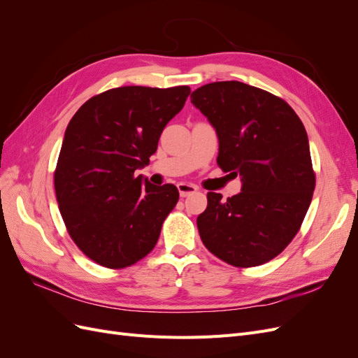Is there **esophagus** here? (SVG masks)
Returning a JSON list of instances; mask_svg holds the SVG:
<instances>
[{
	"instance_id": "esophagus-1",
	"label": "esophagus",
	"mask_w": 358,
	"mask_h": 358,
	"mask_svg": "<svg viewBox=\"0 0 358 358\" xmlns=\"http://www.w3.org/2000/svg\"><path fill=\"white\" fill-rule=\"evenodd\" d=\"M178 189H179L180 197H188V196H191V194L197 192V187H194V185H191V183H185V182L178 183Z\"/></svg>"
}]
</instances>
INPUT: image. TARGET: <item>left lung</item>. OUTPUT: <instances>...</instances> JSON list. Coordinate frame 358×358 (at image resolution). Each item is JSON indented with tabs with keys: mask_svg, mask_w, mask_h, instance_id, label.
I'll use <instances>...</instances> for the list:
<instances>
[{
	"mask_svg": "<svg viewBox=\"0 0 358 358\" xmlns=\"http://www.w3.org/2000/svg\"><path fill=\"white\" fill-rule=\"evenodd\" d=\"M191 103L216 129L218 166L242 178L227 200L208 192L201 241L231 266H262L294 239L315 189L305 125L282 99L236 80L200 86Z\"/></svg>",
	"mask_w": 358,
	"mask_h": 358,
	"instance_id": "obj_1",
	"label": "left lung"
}]
</instances>
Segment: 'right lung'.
<instances>
[{
    "instance_id": "1",
    "label": "right lung",
    "mask_w": 358,
    "mask_h": 358,
    "mask_svg": "<svg viewBox=\"0 0 358 358\" xmlns=\"http://www.w3.org/2000/svg\"><path fill=\"white\" fill-rule=\"evenodd\" d=\"M189 92L121 86L94 95L71 117L53 182L70 237L96 264L124 268L155 248L179 191L143 182L137 170L149 164Z\"/></svg>"
}]
</instances>
